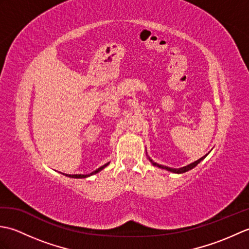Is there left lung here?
<instances>
[{
  "mask_svg": "<svg viewBox=\"0 0 249 249\" xmlns=\"http://www.w3.org/2000/svg\"><path fill=\"white\" fill-rule=\"evenodd\" d=\"M208 154H209V153H208ZM208 154H205L203 157L199 158L198 160H196V161H194V162H192V163H189V165L185 166V167H182V168H170V167H167V166H162V165H160V163L155 162L153 160H151V158L149 157V155H147V153H146V156H147V160H149L151 161V163H152L153 166L158 167V168H160V169H165V170H167V171H169V172H172V173L182 174V173H185V172H187V171H189V170H192V169H194L196 166L198 165V163H200L201 161H202V160H204V158H205L206 156H208Z\"/></svg>",
  "mask_w": 249,
  "mask_h": 249,
  "instance_id": "obj_1",
  "label": "left lung"
}]
</instances>
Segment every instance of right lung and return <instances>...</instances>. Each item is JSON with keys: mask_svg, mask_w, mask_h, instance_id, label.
Masks as SVG:
<instances>
[{"mask_svg": "<svg viewBox=\"0 0 249 249\" xmlns=\"http://www.w3.org/2000/svg\"><path fill=\"white\" fill-rule=\"evenodd\" d=\"M110 162H107V163H105L104 166H102L100 168H98V169H96V170L95 171H93V172H91V173H89V174H64L65 177H68V178H89V177H91V176H94V174H96V173H98L99 171H102L104 168H106L107 167L108 165H109Z\"/></svg>", "mask_w": 249, "mask_h": 249, "instance_id": "1", "label": "right lung"}]
</instances>
